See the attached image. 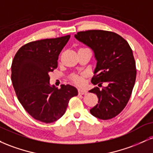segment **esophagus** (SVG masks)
<instances>
[{
  "mask_svg": "<svg viewBox=\"0 0 153 153\" xmlns=\"http://www.w3.org/2000/svg\"><path fill=\"white\" fill-rule=\"evenodd\" d=\"M87 93V91L85 90H84V89H82V88H79L78 89V94H81V95H83V94H85Z\"/></svg>",
  "mask_w": 153,
  "mask_h": 153,
  "instance_id": "esophagus-1",
  "label": "esophagus"
}]
</instances>
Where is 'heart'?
<instances>
[{
	"mask_svg": "<svg viewBox=\"0 0 153 153\" xmlns=\"http://www.w3.org/2000/svg\"><path fill=\"white\" fill-rule=\"evenodd\" d=\"M71 80H73L75 83L77 85H81L84 83V75H73L71 77Z\"/></svg>",
	"mask_w": 153,
	"mask_h": 153,
	"instance_id": "b5f03b06",
	"label": "heart"
}]
</instances>
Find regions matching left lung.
<instances>
[{"mask_svg":"<svg viewBox=\"0 0 153 153\" xmlns=\"http://www.w3.org/2000/svg\"><path fill=\"white\" fill-rule=\"evenodd\" d=\"M75 38L94 53L96 66L91 82L106 83L101 90L96 87L89 91L99 99L91 114L103 120L113 118L126 106L134 88L137 71L132 50L124 38L111 31H80Z\"/></svg>","mask_w":153,"mask_h":153,"instance_id":"left-lung-1","label":"left lung"}]
</instances>
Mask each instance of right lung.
I'll list each match as a JSON object with an SVG mask.
<instances>
[{
	"label": "right lung",
	"mask_w": 153,
	"mask_h": 153,
	"mask_svg": "<svg viewBox=\"0 0 153 153\" xmlns=\"http://www.w3.org/2000/svg\"><path fill=\"white\" fill-rule=\"evenodd\" d=\"M71 36L31 42L18 50L11 65V81L19 102L33 118L45 123L58 120L65 113L76 88L51 85L49 73L57 67L61 50Z\"/></svg>",
	"instance_id": "right-lung-1"
}]
</instances>
